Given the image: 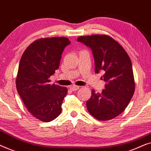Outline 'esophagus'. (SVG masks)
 Instances as JSON below:
<instances>
[{
  "instance_id": "34e87169",
  "label": "esophagus",
  "mask_w": 151,
  "mask_h": 151,
  "mask_svg": "<svg viewBox=\"0 0 151 151\" xmlns=\"http://www.w3.org/2000/svg\"><path fill=\"white\" fill-rule=\"evenodd\" d=\"M70 89H71V91H76L78 90L80 88V86H76V85H72L70 86Z\"/></svg>"
}]
</instances>
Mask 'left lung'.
I'll use <instances>...</instances> for the list:
<instances>
[{
	"instance_id": "left-lung-1",
	"label": "left lung",
	"mask_w": 151,
	"mask_h": 151,
	"mask_svg": "<svg viewBox=\"0 0 151 151\" xmlns=\"http://www.w3.org/2000/svg\"><path fill=\"white\" fill-rule=\"evenodd\" d=\"M77 40L91 49L95 72L104 73L102 78L106 82L101 93L92 90L86 108L99 120L115 118L125 110L135 91L131 59L124 49L106 35L80 36Z\"/></svg>"
}]
</instances>
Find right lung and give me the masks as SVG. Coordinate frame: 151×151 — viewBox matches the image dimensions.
<instances>
[{"mask_svg": "<svg viewBox=\"0 0 151 151\" xmlns=\"http://www.w3.org/2000/svg\"><path fill=\"white\" fill-rule=\"evenodd\" d=\"M70 44L65 37L39 39L26 49L20 58L17 91L29 112L45 122L61 113L67 88L50 84L49 78L59 68L64 49Z\"/></svg>", "mask_w": 151, "mask_h": 151, "instance_id": "right-lung-1", "label": "right lung"}]
</instances>
